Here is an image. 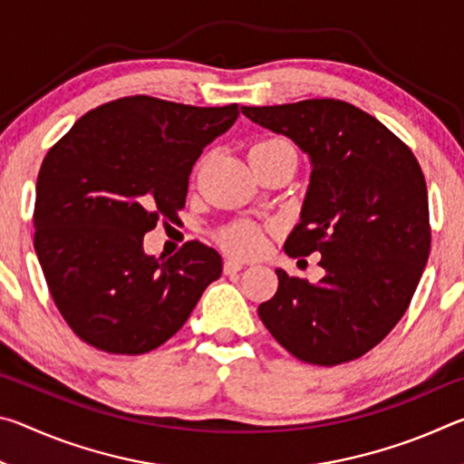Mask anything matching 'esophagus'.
Listing matches in <instances>:
<instances>
[{
  "label": "esophagus",
  "instance_id": "34e87169",
  "mask_svg": "<svg viewBox=\"0 0 464 464\" xmlns=\"http://www.w3.org/2000/svg\"><path fill=\"white\" fill-rule=\"evenodd\" d=\"M241 268H243V262L233 260V257H229V260H225V264H223L225 274H235V272H239Z\"/></svg>",
  "mask_w": 464,
  "mask_h": 464
}]
</instances>
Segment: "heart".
<instances>
[{
	"label": "heart",
	"instance_id": "b5f03b06",
	"mask_svg": "<svg viewBox=\"0 0 464 464\" xmlns=\"http://www.w3.org/2000/svg\"><path fill=\"white\" fill-rule=\"evenodd\" d=\"M274 153H293L295 149L282 137H266L249 149V155H274ZM223 246L237 256H254L264 246V235L260 227L237 223L227 227L221 235Z\"/></svg>",
	"mask_w": 464,
	"mask_h": 464
}]
</instances>
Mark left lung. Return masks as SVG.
I'll list each match as a JSON object with an SVG mask.
<instances>
[{
  "label": "left lung",
  "mask_w": 464,
  "mask_h": 464,
  "mask_svg": "<svg viewBox=\"0 0 464 464\" xmlns=\"http://www.w3.org/2000/svg\"><path fill=\"white\" fill-rule=\"evenodd\" d=\"M260 127L309 155L311 182L290 257L321 254L315 285L278 274L257 307L295 358L335 366L364 356L403 317L430 256L428 188L411 149L364 110L342 100L243 106Z\"/></svg>",
  "instance_id": "left-lung-1"
}]
</instances>
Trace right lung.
<instances>
[{
    "mask_svg": "<svg viewBox=\"0 0 464 464\" xmlns=\"http://www.w3.org/2000/svg\"><path fill=\"white\" fill-rule=\"evenodd\" d=\"M237 104L198 108L129 96L90 110L46 153L36 179L34 249L63 319L110 354H145L190 317L223 272L188 241L147 256L143 235L176 221L202 149L237 121Z\"/></svg>",
    "mask_w": 464,
    "mask_h": 464,
    "instance_id": "obj_1",
    "label": "right lung"
}]
</instances>
